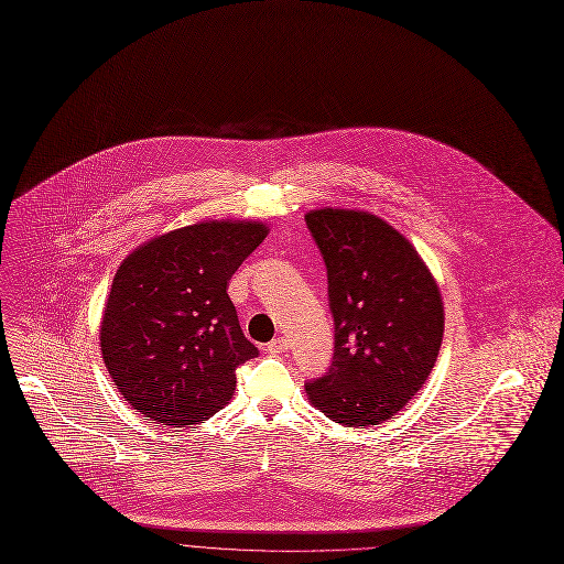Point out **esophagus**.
<instances>
[{
	"instance_id": "esophagus-1",
	"label": "esophagus",
	"mask_w": 564,
	"mask_h": 564,
	"mask_svg": "<svg viewBox=\"0 0 564 564\" xmlns=\"http://www.w3.org/2000/svg\"><path fill=\"white\" fill-rule=\"evenodd\" d=\"M288 347H290V343H288L285 336H276L274 340L268 343V351H270V354H281V351H285Z\"/></svg>"
}]
</instances>
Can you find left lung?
<instances>
[{
  "label": "left lung",
  "instance_id": "left-lung-1",
  "mask_svg": "<svg viewBox=\"0 0 564 564\" xmlns=\"http://www.w3.org/2000/svg\"><path fill=\"white\" fill-rule=\"evenodd\" d=\"M325 259L334 356L307 401L329 421L365 430L399 414L430 379L445 310L416 248L388 221L362 210L305 215Z\"/></svg>",
  "mask_w": 564,
  "mask_h": 564
}]
</instances>
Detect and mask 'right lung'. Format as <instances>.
I'll return each mask as SVG.
<instances>
[{
    "label": "right lung",
    "instance_id": "right-lung-1",
    "mask_svg": "<svg viewBox=\"0 0 564 564\" xmlns=\"http://www.w3.org/2000/svg\"><path fill=\"white\" fill-rule=\"evenodd\" d=\"M261 221H199L163 232L119 265L99 347L112 383L145 419L197 425L228 405L237 367L259 354L228 283L268 237Z\"/></svg>",
    "mask_w": 564,
    "mask_h": 564
}]
</instances>
